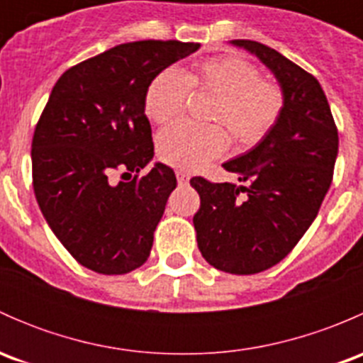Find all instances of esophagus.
Instances as JSON below:
<instances>
[{
  "mask_svg": "<svg viewBox=\"0 0 363 363\" xmlns=\"http://www.w3.org/2000/svg\"><path fill=\"white\" fill-rule=\"evenodd\" d=\"M175 175H177L179 184H188V182H189V174H188V172L177 170V172H175Z\"/></svg>",
  "mask_w": 363,
  "mask_h": 363,
  "instance_id": "esophagus-1",
  "label": "esophagus"
}]
</instances>
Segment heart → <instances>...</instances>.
<instances>
[{
  "mask_svg": "<svg viewBox=\"0 0 363 363\" xmlns=\"http://www.w3.org/2000/svg\"><path fill=\"white\" fill-rule=\"evenodd\" d=\"M189 91L216 96L208 119L228 128L233 140L251 147L269 135L284 107V94L274 80L262 79L258 68L240 56H219L189 72L161 69L149 82L144 108L156 124H168L181 116ZM219 124L196 126L177 123L161 131L158 156L182 170H199L228 147V135Z\"/></svg>",
  "mask_w": 363,
  "mask_h": 363,
  "instance_id": "heart-1",
  "label": "heart"
}]
</instances>
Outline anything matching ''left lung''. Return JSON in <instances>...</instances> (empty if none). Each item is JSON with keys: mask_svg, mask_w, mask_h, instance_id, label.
I'll list each match as a JSON object with an SVG mask.
<instances>
[{"mask_svg": "<svg viewBox=\"0 0 363 363\" xmlns=\"http://www.w3.org/2000/svg\"><path fill=\"white\" fill-rule=\"evenodd\" d=\"M232 43L274 73L283 112L256 147L223 163L242 184L203 177L189 182L200 195L193 225L202 256L218 270L247 276L279 263L314 221L332 184L339 135L311 73L259 42Z\"/></svg>", "mask_w": 363, "mask_h": 363, "instance_id": "8db88e82", "label": "left lung"}]
</instances>
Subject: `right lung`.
<instances>
[{
  "label": "right lung",
  "mask_w": 363,
  "mask_h": 363,
  "mask_svg": "<svg viewBox=\"0 0 363 363\" xmlns=\"http://www.w3.org/2000/svg\"><path fill=\"white\" fill-rule=\"evenodd\" d=\"M199 49L177 40L121 43L67 69L52 87L33 135V188L50 230L80 265L117 276L147 262L177 179L163 163L138 177L155 156L145 89ZM113 171L135 175L116 185Z\"/></svg>",
  "instance_id": "right-lung-1"
}]
</instances>
